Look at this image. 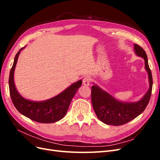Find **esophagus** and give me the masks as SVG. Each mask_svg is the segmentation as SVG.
Wrapping results in <instances>:
<instances>
[{"mask_svg":"<svg viewBox=\"0 0 160 160\" xmlns=\"http://www.w3.org/2000/svg\"><path fill=\"white\" fill-rule=\"evenodd\" d=\"M91 81V79L89 77H85L83 79V84L85 86H88L90 85Z\"/></svg>","mask_w":160,"mask_h":160,"instance_id":"obj_1","label":"esophagus"}]
</instances>
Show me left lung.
<instances>
[{
    "label": "left lung",
    "instance_id": "left-lung-1",
    "mask_svg": "<svg viewBox=\"0 0 160 160\" xmlns=\"http://www.w3.org/2000/svg\"><path fill=\"white\" fill-rule=\"evenodd\" d=\"M134 50L138 56L143 57L145 60V67L149 76V90L143 98L138 102L123 103L115 99L98 85L92 86V105L97 117L105 124L119 126L127 123L141 114L149 103L152 95L153 79L148 65V57L143 48L137 44L134 45Z\"/></svg>",
    "mask_w": 160,
    "mask_h": 160
}]
</instances>
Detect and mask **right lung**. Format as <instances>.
<instances>
[{
    "label": "right lung",
    "mask_w": 160,
    "mask_h": 160,
    "mask_svg": "<svg viewBox=\"0 0 160 160\" xmlns=\"http://www.w3.org/2000/svg\"><path fill=\"white\" fill-rule=\"evenodd\" d=\"M23 48L18 51L14 57L9 75V91L12 103L21 114L35 122L51 123L59 121L66 115L72 98L82 84V81L75 82L62 93L50 99L40 102L25 99L18 93L14 83V69L18 55Z\"/></svg>",
    "instance_id": "right-lung-1"
}]
</instances>
